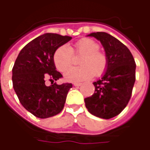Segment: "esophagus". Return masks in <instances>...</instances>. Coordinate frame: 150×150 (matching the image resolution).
Returning <instances> with one entry per match:
<instances>
[{"label": "esophagus", "instance_id": "esophagus-1", "mask_svg": "<svg viewBox=\"0 0 150 150\" xmlns=\"http://www.w3.org/2000/svg\"><path fill=\"white\" fill-rule=\"evenodd\" d=\"M82 83H74V86H76V87H78V86H81Z\"/></svg>", "mask_w": 150, "mask_h": 150}]
</instances>
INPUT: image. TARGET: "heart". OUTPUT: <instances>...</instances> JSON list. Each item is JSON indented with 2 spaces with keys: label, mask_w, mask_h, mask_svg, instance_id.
I'll return each mask as SVG.
<instances>
[{
  "label": "heart",
  "mask_w": 150,
  "mask_h": 150,
  "mask_svg": "<svg viewBox=\"0 0 150 150\" xmlns=\"http://www.w3.org/2000/svg\"><path fill=\"white\" fill-rule=\"evenodd\" d=\"M82 54L81 67L68 70L73 63V53ZM54 66L60 72L68 70L64 75L66 81L78 82L92 78L95 75L100 76L108 68L109 59L105 52L99 50V45L90 38H82L74 44V48L63 45L54 52Z\"/></svg>",
  "instance_id": "obj_1"
}]
</instances>
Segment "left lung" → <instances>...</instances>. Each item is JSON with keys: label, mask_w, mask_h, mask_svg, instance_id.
<instances>
[{"label": "left lung", "mask_w": 150, "mask_h": 150, "mask_svg": "<svg viewBox=\"0 0 150 150\" xmlns=\"http://www.w3.org/2000/svg\"><path fill=\"white\" fill-rule=\"evenodd\" d=\"M88 36L100 40L109 64L102 79L94 82L95 93L84 98L88 112L96 117L110 119L127 106L135 81L136 65L130 50L117 38L104 32Z\"/></svg>", "instance_id": "1"}]
</instances>
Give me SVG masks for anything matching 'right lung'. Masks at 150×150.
<instances>
[{
  "label": "right lung",
  "mask_w": 150,
  "mask_h": 150,
  "mask_svg": "<svg viewBox=\"0 0 150 150\" xmlns=\"http://www.w3.org/2000/svg\"><path fill=\"white\" fill-rule=\"evenodd\" d=\"M72 39L69 36L45 33L28 43L19 52L12 68L14 90L23 106L38 118L59 114L64 107L72 83L57 84L62 75L55 70L53 56L60 46ZM48 78L52 86L45 85Z\"/></svg>",
  "instance_id": "1"
}]
</instances>
